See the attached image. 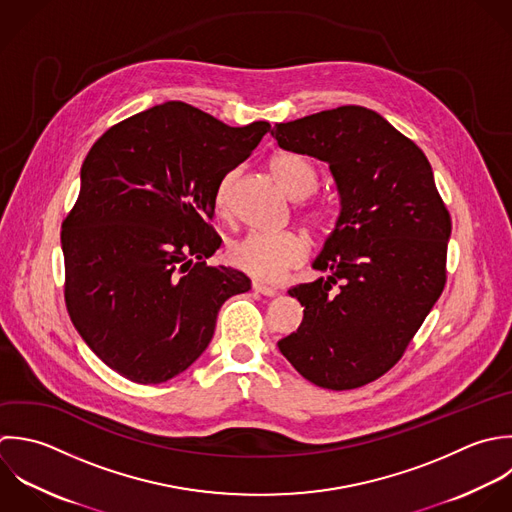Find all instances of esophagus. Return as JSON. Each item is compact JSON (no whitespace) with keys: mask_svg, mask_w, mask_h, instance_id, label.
<instances>
[{"mask_svg":"<svg viewBox=\"0 0 512 512\" xmlns=\"http://www.w3.org/2000/svg\"><path fill=\"white\" fill-rule=\"evenodd\" d=\"M253 291H255V293H261V295H265V297H275V295L279 293L277 287L267 285V283H261V281H253Z\"/></svg>","mask_w":512,"mask_h":512,"instance_id":"esophagus-1","label":"esophagus"}]
</instances>
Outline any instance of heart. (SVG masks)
<instances>
[{
  "instance_id": "obj_1",
  "label": "heart",
  "mask_w": 512,
  "mask_h": 512,
  "mask_svg": "<svg viewBox=\"0 0 512 512\" xmlns=\"http://www.w3.org/2000/svg\"><path fill=\"white\" fill-rule=\"evenodd\" d=\"M269 171L281 185V189L293 197L303 199L309 197L319 183V175L315 165L293 151H279L269 157ZM235 181V173H227L213 197V205L217 215H227L231 187ZM301 219L315 235L323 237L331 233L335 225L333 209L323 201H309L301 207ZM309 255V241L299 231H281V233H247L245 237L233 241L227 249L229 263L243 271L245 275L257 281H277L289 269L301 265Z\"/></svg>"
}]
</instances>
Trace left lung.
I'll return each mask as SVG.
<instances>
[{"mask_svg":"<svg viewBox=\"0 0 512 512\" xmlns=\"http://www.w3.org/2000/svg\"><path fill=\"white\" fill-rule=\"evenodd\" d=\"M279 147L329 163L341 215L313 267L289 289L303 309L279 351L313 385L363 387L391 371L447 283L451 215L421 147L361 105L275 123Z\"/></svg>","mask_w":512,"mask_h":512,"instance_id":"8db88e82","label":"left lung"}]
</instances>
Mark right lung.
Returning a JSON list of instances; mask_svg holds the SVG:
<instances>
[{"mask_svg": "<svg viewBox=\"0 0 512 512\" xmlns=\"http://www.w3.org/2000/svg\"><path fill=\"white\" fill-rule=\"evenodd\" d=\"M269 129L167 101L89 149L61 223L63 295L81 339L125 379L157 385L183 373L207 349L221 305L251 289L241 271L205 259L221 245L215 189Z\"/></svg>", "mask_w": 512, "mask_h": 512, "instance_id": "add662e5", "label": "right lung"}]
</instances>
